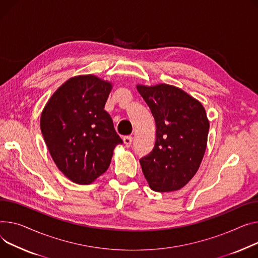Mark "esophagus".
Returning a JSON list of instances; mask_svg holds the SVG:
<instances>
[{
    "instance_id": "obj_1",
    "label": "esophagus",
    "mask_w": 258,
    "mask_h": 258,
    "mask_svg": "<svg viewBox=\"0 0 258 258\" xmlns=\"http://www.w3.org/2000/svg\"><path fill=\"white\" fill-rule=\"evenodd\" d=\"M123 142H124V144H125L126 147H131L132 142H133V137H131V136L124 137V138H123Z\"/></svg>"
}]
</instances>
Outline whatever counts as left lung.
<instances>
[{"instance_id": "1", "label": "left lung", "mask_w": 258, "mask_h": 258, "mask_svg": "<svg viewBox=\"0 0 258 258\" xmlns=\"http://www.w3.org/2000/svg\"><path fill=\"white\" fill-rule=\"evenodd\" d=\"M156 121V143L140 160L151 190L173 192L183 187L203 159L210 122L201 102L172 85H137Z\"/></svg>"}]
</instances>
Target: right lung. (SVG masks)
<instances>
[{
	"instance_id": "add662e5",
	"label": "right lung",
	"mask_w": 258,
	"mask_h": 258,
	"mask_svg": "<svg viewBox=\"0 0 258 258\" xmlns=\"http://www.w3.org/2000/svg\"><path fill=\"white\" fill-rule=\"evenodd\" d=\"M112 83L93 75L71 78L50 96L40 128L61 172L79 184H90L110 166L122 140L104 110Z\"/></svg>"
}]
</instances>
